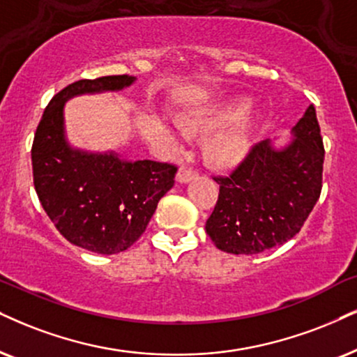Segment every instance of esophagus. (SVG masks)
<instances>
[{
  "mask_svg": "<svg viewBox=\"0 0 357 357\" xmlns=\"http://www.w3.org/2000/svg\"><path fill=\"white\" fill-rule=\"evenodd\" d=\"M196 171L192 168H188V166H181L178 171V174H176V181L181 183V184H186L189 181H192L194 178H196Z\"/></svg>",
  "mask_w": 357,
  "mask_h": 357,
  "instance_id": "esophagus-1",
  "label": "esophagus"
}]
</instances>
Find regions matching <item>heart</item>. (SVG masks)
<instances>
[{
	"instance_id": "1",
	"label": "heart",
	"mask_w": 357,
	"mask_h": 357,
	"mask_svg": "<svg viewBox=\"0 0 357 357\" xmlns=\"http://www.w3.org/2000/svg\"><path fill=\"white\" fill-rule=\"evenodd\" d=\"M249 98H229L204 110H186L178 116L188 133H211L202 146L206 163L215 169L241 165L254 146L260 112L249 108Z\"/></svg>"
}]
</instances>
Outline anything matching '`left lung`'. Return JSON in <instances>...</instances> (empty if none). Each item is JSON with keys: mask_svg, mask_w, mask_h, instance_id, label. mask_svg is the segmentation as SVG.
<instances>
[{"mask_svg": "<svg viewBox=\"0 0 357 357\" xmlns=\"http://www.w3.org/2000/svg\"><path fill=\"white\" fill-rule=\"evenodd\" d=\"M324 148L313 105L291 128V139H265L227 178H214L219 199L206 222L215 247L255 255L300 232L321 192Z\"/></svg>", "mask_w": 357, "mask_h": 357, "instance_id": "left-lung-1", "label": "left lung"}]
</instances>
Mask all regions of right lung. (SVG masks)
<instances>
[{
    "instance_id": "1",
    "label": "right lung",
    "mask_w": 357,
    "mask_h": 357,
    "mask_svg": "<svg viewBox=\"0 0 357 357\" xmlns=\"http://www.w3.org/2000/svg\"><path fill=\"white\" fill-rule=\"evenodd\" d=\"M132 75L79 80L52 97L34 135V188L59 232L93 254L114 255L145 232L158 201L174 186L176 166L132 161L115 151L93 153L67 139L64 107L70 98L119 92Z\"/></svg>"
}]
</instances>
